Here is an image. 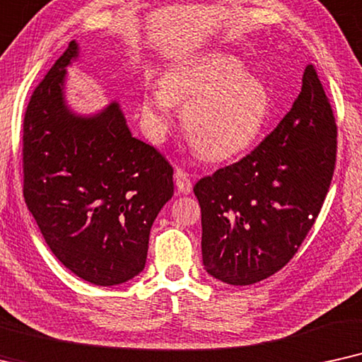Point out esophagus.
<instances>
[{
	"label": "esophagus",
	"instance_id": "esophagus-1",
	"mask_svg": "<svg viewBox=\"0 0 362 362\" xmlns=\"http://www.w3.org/2000/svg\"><path fill=\"white\" fill-rule=\"evenodd\" d=\"M173 180H175V185L178 192H182L184 195H189L192 192V180L190 175L187 173L184 168H177L175 173H173Z\"/></svg>",
	"mask_w": 362,
	"mask_h": 362
}]
</instances>
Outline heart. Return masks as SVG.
Segmentation results:
<instances>
[{
  "label": "heart",
  "instance_id": "b5f03b06",
  "mask_svg": "<svg viewBox=\"0 0 362 362\" xmlns=\"http://www.w3.org/2000/svg\"><path fill=\"white\" fill-rule=\"evenodd\" d=\"M158 84L160 89L141 100L144 131L153 142H162L173 125V105H185L184 131L209 160H226L252 147L272 112L263 81L223 51L170 66Z\"/></svg>",
  "mask_w": 362,
  "mask_h": 362
}]
</instances>
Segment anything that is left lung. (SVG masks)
Wrapping results in <instances>:
<instances>
[{"label":"left lung","instance_id":"obj_1","mask_svg":"<svg viewBox=\"0 0 362 362\" xmlns=\"http://www.w3.org/2000/svg\"><path fill=\"white\" fill-rule=\"evenodd\" d=\"M338 127L315 67L290 112L247 157L194 187L206 273L253 285L295 257L317 218L336 163Z\"/></svg>","mask_w":362,"mask_h":362}]
</instances>
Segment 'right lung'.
<instances>
[{
    "instance_id": "add662e5",
    "label": "right lung",
    "mask_w": 362,
    "mask_h": 362,
    "mask_svg": "<svg viewBox=\"0 0 362 362\" xmlns=\"http://www.w3.org/2000/svg\"><path fill=\"white\" fill-rule=\"evenodd\" d=\"M71 41L33 93L23 122L24 200L47 247L76 276L114 286L146 267L148 235L173 195V168L132 137L119 103L93 115L67 107Z\"/></svg>"
}]
</instances>
